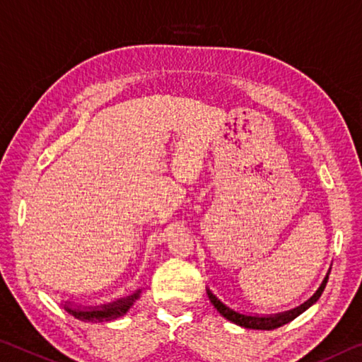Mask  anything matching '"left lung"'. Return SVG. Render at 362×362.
I'll list each match as a JSON object with an SVG mask.
<instances>
[{
  "mask_svg": "<svg viewBox=\"0 0 362 362\" xmlns=\"http://www.w3.org/2000/svg\"><path fill=\"white\" fill-rule=\"evenodd\" d=\"M327 280H329V277L324 279L322 285L319 286V290L315 291L314 296L311 298V300H308L305 305L298 306L295 309H291V311H286V313H282V314H275V315H266V317H259V315H246V314H240L237 311H233V309L227 308L223 303H221L219 300H217L216 295H212L211 291L208 290V296L212 305H214V308L219 311L223 317L230 320V322L237 324L240 327H245V329H256V330H274L277 329V327H282L285 324H288L290 320H293L295 317H298L301 313H305L306 309L314 305L315 301L319 300V296L322 295V291L325 288V284Z\"/></svg>",
  "mask_w": 362,
  "mask_h": 362,
  "instance_id": "8db88e82",
  "label": "left lung"
}]
</instances>
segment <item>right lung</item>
I'll return each instance as SVG.
<instances>
[{
	"mask_svg": "<svg viewBox=\"0 0 362 362\" xmlns=\"http://www.w3.org/2000/svg\"><path fill=\"white\" fill-rule=\"evenodd\" d=\"M140 290L136 291L129 298H124V300H119L116 303H112V305H105L101 308H96V309H72L66 306V311L71 313L74 317H77L80 320H88V322H103V320H112V319H117L120 315H124L125 313L129 311L130 306L134 305V301L139 298Z\"/></svg>",
	"mask_w": 362,
	"mask_h": 362,
	"instance_id": "right-lung-1",
	"label": "right lung"
}]
</instances>
